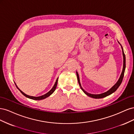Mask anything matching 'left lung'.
<instances>
[{
  "label": "left lung",
  "instance_id": "8db88e82",
  "mask_svg": "<svg viewBox=\"0 0 134 134\" xmlns=\"http://www.w3.org/2000/svg\"><path fill=\"white\" fill-rule=\"evenodd\" d=\"M120 45H121V44H120ZM121 48H122V55H123V58H124V64H123L122 71V72H121V75L120 76V78L118 80V81H117V83L110 89V90H108V91L104 92L103 93H101V94H91V93H89L87 92L86 91H85L83 89V88L82 87V86H81V84H80V80H79V77L78 73V72H77V71L76 72V75H77V78H78V83H79V86H80V87L81 88V90H82L84 92V93H85V94H87L88 96L91 97H92V98H96V99H97V98H104V97H107V96H108L109 95L111 94L112 93H113V92H115L117 90V88L119 87V86H120V84H121V83H122V79H123L124 76V72H125V68H126V58H125V55L124 54V50H123V48H122V46H121Z\"/></svg>",
  "mask_w": 134,
  "mask_h": 134
}]
</instances>
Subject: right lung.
<instances>
[{"label": "right lung", "instance_id": "add662e5", "mask_svg": "<svg viewBox=\"0 0 134 134\" xmlns=\"http://www.w3.org/2000/svg\"><path fill=\"white\" fill-rule=\"evenodd\" d=\"M58 81V78H57V79H56V82H55V84H54V87H52V88L51 89V90L49 92H47V93H46L45 94L42 95V96H39V97H34V96H30L27 95L26 94H25V93H23L22 91H21V90H19V89L18 88V87L17 86V85H16V84H15L16 87H17V88L18 89V90L20 91V92H21L22 93V94L23 95L25 96V97H27V98H30V99H34V100H41V99H44V98H47V97H48V96H50L51 94H52V93H54V91H55V90H56V86H57Z\"/></svg>", "mask_w": 134, "mask_h": 134}]
</instances>
